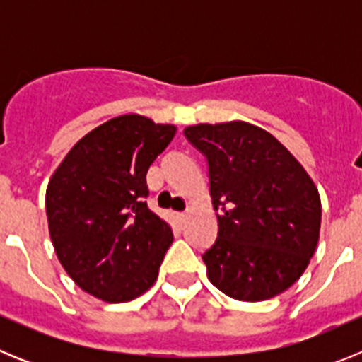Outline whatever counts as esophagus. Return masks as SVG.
<instances>
[{
    "label": "esophagus",
    "mask_w": 362,
    "mask_h": 362,
    "mask_svg": "<svg viewBox=\"0 0 362 362\" xmlns=\"http://www.w3.org/2000/svg\"><path fill=\"white\" fill-rule=\"evenodd\" d=\"M177 217H179V221H181V223H185V221H187V217H188V212L177 214Z\"/></svg>",
    "instance_id": "obj_1"
}]
</instances>
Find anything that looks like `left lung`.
<instances>
[{
    "instance_id": "left-lung-1",
    "label": "left lung",
    "mask_w": 362,
    "mask_h": 362,
    "mask_svg": "<svg viewBox=\"0 0 362 362\" xmlns=\"http://www.w3.org/2000/svg\"><path fill=\"white\" fill-rule=\"evenodd\" d=\"M185 136L209 161L219 226L203 254L210 283L248 303L288 290L321 230V197L308 172L270 132L246 121L192 124Z\"/></svg>"
}]
</instances>
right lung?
<instances>
[{"mask_svg": "<svg viewBox=\"0 0 362 362\" xmlns=\"http://www.w3.org/2000/svg\"><path fill=\"white\" fill-rule=\"evenodd\" d=\"M175 130L139 114L108 119L81 137L50 177V239L83 292L127 303L158 279L174 235L146 206V172Z\"/></svg>", "mask_w": 362, "mask_h": 362, "instance_id": "right-lung-1", "label": "right lung"}]
</instances>
